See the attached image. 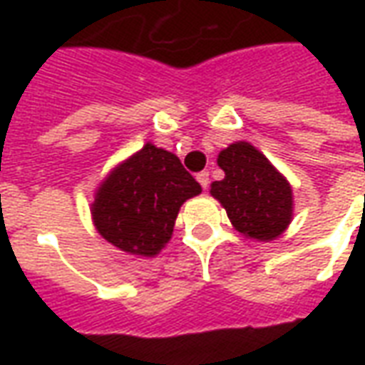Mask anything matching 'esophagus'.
I'll list each match as a JSON object with an SVG mask.
<instances>
[{
    "label": "esophagus",
    "mask_w": 365,
    "mask_h": 365,
    "mask_svg": "<svg viewBox=\"0 0 365 365\" xmlns=\"http://www.w3.org/2000/svg\"><path fill=\"white\" fill-rule=\"evenodd\" d=\"M197 182L201 183V187H203V190H207V187H209V183H211V180H209V172H199Z\"/></svg>",
    "instance_id": "obj_1"
}]
</instances>
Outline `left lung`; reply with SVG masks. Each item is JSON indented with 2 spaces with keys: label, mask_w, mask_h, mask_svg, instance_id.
<instances>
[{
  "label": "left lung",
  "mask_w": 365,
  "mask_h": 365,
  "mask_svg": "<svg viewBox=\"0 0 365 365\" xmlns=\"http://www.w3.org/2000/svg\"><path fill=\"white\" fill-rule=\"evenodd\" d=\"M217 162L225 178L211 185V195L227 209L235 229L258 240L279 237L293 209L287 180L248 143L230 144Z\"/></svg>",
  "instance_id": "8db88e82"
}]
</instances>
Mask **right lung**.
I'll use <instances>...</instances> for the list:
<instances>
[{"instance_id":"add662e5","label":"right lung","mask_w":365,"mask_h":365,"mask_svg":"<svg viewBox=\"0 0 365 365\" xmlns=\"http://www.w3.org/2000/svg\"><path fill=\"white\" fill-rule=\"evenodd\" d=\"M197 193L201 185L175 154L146 144L105 180L91 213L113 246L154 256L172 237L183 201Z\"/></svg>"}]
</instances>
